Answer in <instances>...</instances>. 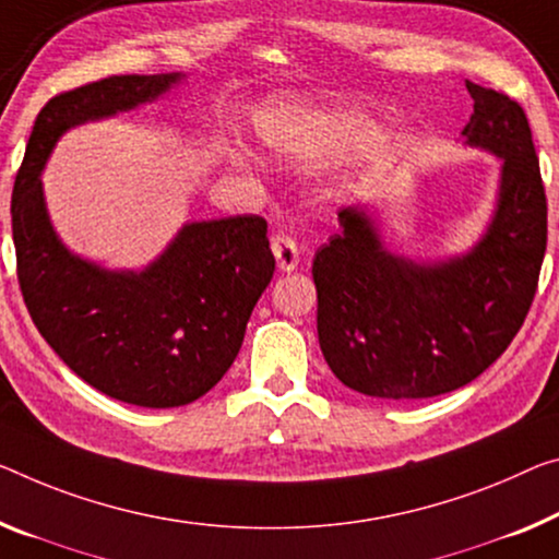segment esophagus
I'll return each instance as SVG.
<instances>
[{
    "mask_svg": "<svg viewBox=\"0 0 559 559\" xmlns=\"http://www.w3.org/2000/svg\"><path fill=\"white\" fill-rule=\"evenodd\" d=\"M272 252H274V260H277V267L282 272L297 270L299 250H297V242L289 235L272 237Z\"/></svg>",
    "mask_w": 559,
    "mask_h": 559,
    "instance_id": "1",
    "label": "esophagus"
}]
</instances>
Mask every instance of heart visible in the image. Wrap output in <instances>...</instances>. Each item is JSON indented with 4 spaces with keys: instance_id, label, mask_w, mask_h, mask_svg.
<instances>
[{
    "instance_id": "b5f03b06",
    "label": "heart",
    "mask_w": 559,
    "mask_h": 559,
    "mask_svg": "<svg viewBox=\"0 0 559 559\" xmlns=\"http://www.w3.org/2000/svg\"><path fill=\"white\" fill-rule=\"evenodd\" d=\"M264 147L285 159L357 152L380 142V130L362 111H324L295 102H277L257 115Z\"/></svg>"
}]
</instances>
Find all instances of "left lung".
Here are the masks:
<instances>
[{
    "label": "left lung",
    "instance_id": "obj_1",
    "mask_svg": "<svg viewBox=\"0 0 559 559\" xmlns=\"http://www.w3.org/2000/svg\"><path fill=\"white\" fill-rule=\"evenodd\" d=\"M475 111L462 144L500 159L495 210L467 252H392L367 204L340 210L314 254L317 334L349 390L425 400L485 372L520 332L547 247V200L527 117L508 94L467 82Z\"/></svg>",
    "mask_w": 559,
    "mask_h": 559
}]
</instances>
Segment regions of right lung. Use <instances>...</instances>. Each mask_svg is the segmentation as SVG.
I'll use <instances>...</instances> for the list:
<instances>
[{
	"instance_id": "right-lung-1",
	"label": "right lung",
	"mask_w": 559,
	"mask_h": 559,
	"mask_svg": "<svg viewBox=\"0 0 559 559\" xmlns=\"http://www.w3.org/2000/svg\"><path fill=\"white\" fill-rule=\"evenodd\" d=\"M182 80V72L115 74L51 97L12 192L16 277L39 334L94 390L154 409L200 400L235 362L274 274L267 222L257 214L187 222L147 267L109 270L59 239L41 171L62 134L150 105Z\"/></svg>"
}]
</instances>
